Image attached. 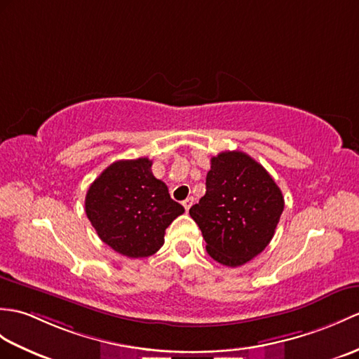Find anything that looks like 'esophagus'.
<instances>
[{
  "instance_id": "obj_1",
  "label": "esophagus",
  "mask_w": 359,
  "mask_h": 359,
  "mask_svg": "<svg viewBox=\"0 0 359 359\" xmlns=\"http://www.w3.org/2000/svg\"><path fill=\"white\" fill-rule=\"evenodd\" d=\"M193 202H194V198L193 197H188L187 200H183L182 205H183V208H185L187 211H189V208H191V205H193Z\"/></svg>"
}]
</instances>
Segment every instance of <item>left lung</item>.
I'll return each instance as SVG.
<instances>
[{"label":"left lung","instance_id":"left-lung-1","mask_svg":"<svg viewBox=\"0 0 359 359\" xmlns=\"http://www.w3.org/2000/svg\"><path fill=\"white\" fill-rule=\"evenodd\" d=\"M285 210L281 189L263 166L243 151L211 159L206 193L191 206L206 251L215 262L237 268L269 245Z\"/></svg>","mask_w":359,"mask_h":359}]
</instances>
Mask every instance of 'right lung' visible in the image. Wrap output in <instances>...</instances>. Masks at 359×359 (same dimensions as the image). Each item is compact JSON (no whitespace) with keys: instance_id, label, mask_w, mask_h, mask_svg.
Returning a JSON list of instances; mask_svg holds the SVG:
<instances>
[{"instance_id":"obj_1","label":"right lung","mask_w":359,"mask_h":359,"mask_svg":"<svg viewBox=\"0 0 359 359\" xmlns=\"http://www.w3.org/2000/svg\"><path fill=\"white\" fill-rule=\"evenodd\" d=\"M148 157L118 161L91 183L86 214L105 245L130 258L156 254L165 229L185 212L170 197L168 187L153 176Z\"/></svg>"}]
</instances>
